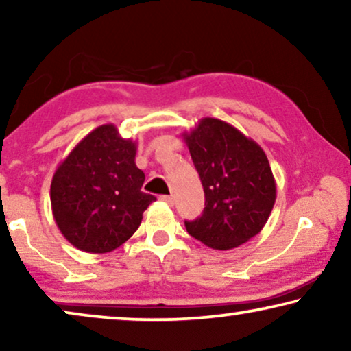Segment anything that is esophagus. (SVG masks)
I'll use <instances>...</instances> for the list:
<instances>
[{"label": "esophagus", "mask_w": 351, "mask_h": 351, "mask_svg": "<svg viewBox=\"0 0 351 351\" xmlns=\"http://www.w3.org/2000/svg\"><path fill=\"white\" fill-rule=\"evenodd\" d=\"M160 199H161V201H165V203H166V204H169V206L174 204V196H172V195H165V196H161Z\"/></svg>", "instance_id": "obj_1"}]
</instances>
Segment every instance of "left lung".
<instances>
[{"label": "left lung", "mask_w": 351, "mask_h": 351, "mask_svg": "<svg viewBox=\"0 0 351 351\" xmlns=\"http://www.w3.org/2000/svg\"><path fill=\"white\" fill-rule=\"evenodd\" d=\"M204 189L201 217L186 232L206 246L228 251L261 233L276 199L265 152L232 124L203 118L184 134Z\"/></svg>", "instance_id": "8db88e82"}]
</instances>
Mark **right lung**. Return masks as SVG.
<instances>
[{"instance_id":"obj_1","label":"right lung","mask_w":351,"mask_h":351,"mask_svg":"<svg viewBox=\"0 0 351 351\" xmlns=\"http://www.w3.org/2000/svg\"><path fill=\"white\" fill-rule=\"evenodd\" d=\"M137 145L114 124L89 132L60 162L51 182L52 215L66 241L90 254L126 243L156 198L141 190Z\"/></svg>"}]
</instances>
